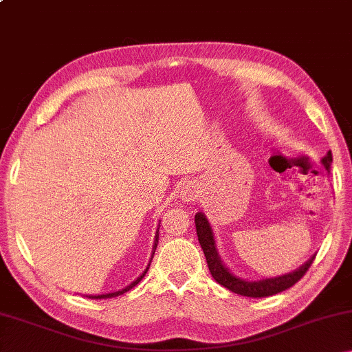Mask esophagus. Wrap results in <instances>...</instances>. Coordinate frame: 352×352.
Listing matches in <instances>:
<instances>
[{
  "label": "esophagus",
  "instance_id": "obj_1",
  "mask_svg": "<svg viewBox=\"0 0 352 352\" xmlns=\"http://www.w3.org/2000/svg\"><path fill=\"white\" fill-rule=\"evenodd\" d=\"M180 197L182 200H186V201H192L195 197H197V190H195V186L192 184H184L182 192H180Z\"/></svg>",
  "mask_w": 352,
  "mask_h": 352
}]
</instances>
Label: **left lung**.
<instances>
[{
	"label": "left lung",
	"instance_id": "obj_1",
	"mask_svg": "<svg viewBox=\"0 0 352 352\" xmlns=\"http://www.w3.org/2000/svg\"><path fill=\"white\" fill-rule=\"evenodd\" d=\"M321 163H323L326 170L329 172L331 163H332L331 151L326 153V157L321 160ZM195 228H197L199 242L201 245V250H204L205 253L208 269H210L212 278L216 279V283L223 285L225 289H228L242 296H250V298L270 296L292 287V285L296 284L302 276H305V273L309 270V267H311V264L315 259V254H314L311 256V259H307L305 264L300 267V269H296L290 273H285V275H281V276L265 278V279H259V281H245V279H241L239 276L233 275V273L223 265V262L217 253L212 228L204 212L195 214Z\"/></svg>",
	"mask_w": 352,
	"mask_h": 352
}]
</instances>
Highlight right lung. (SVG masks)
<instances>
[{
  "label": "right lung",
  "instance_id": "obj_1",
  "mask_svg": "<svg viewBox=\"0 0 352 352\" xmlns=\"http://www.w3.org/2000/svg\"><path fill=\"white\" fill-rule=\"evenodd\" d=\"M157 245H158V230H157V234H155V241H153V248H152V258H153V253H155V250H157ZM152 258H151V261H148V264H147V267H146V270L141 273V276H138L135 279V281L132 283V284H129L126 289H122V290H118V292H111V294H102V295H88V298H93V300H104V298H113V296H119V295H122V294H126V292H129L130 289L132 287H135L136 284H138L142 278L146 276V273H147V270H148V267H151V262H152Z\"/></svg>",
  "mask_w": 352,
  "mask_h": 352
}]
</instances>
